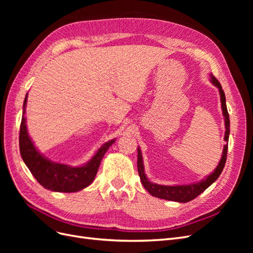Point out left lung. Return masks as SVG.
<instances>
[{
  "label": "left lung",
  "mask_w": 253,
  "mask_h": 253,
  "mask_svg": "<svg viewBox=\"0 0 253 253\" xmlns=\"http://www.w3.org/2000/svg\"><path fill=\"white\" fill-rule=\"evenodd\" d=\"M211 82L214 86H216L219 91L220 96V102H221V111H223V116L225 118V141L228 142L229 140V133H230V120H229V114L227 111V105H226V97L223 88H221L220 83L217 81V79L214 77L212 74H210ZM227 151H228V143L224 145L223 154H221V158L217 167L215 168L211 174L206 176L204 179L198 182L190 183V185H177V186H164V185H158V183H154L148 179L147 175L144 173V166H143V159L141 150L138 148V158H137V168H138V173L140 176V180L144 189L148 191V192L152 195L158 198H162V200L167 201H173V202H178V203H188L190 201L194 200L204 191L210 187L212 183L215 181L223 171L226 159H227Z\"/></svg>",
  "instance_id": "left-lung-1"
}]
</instances>
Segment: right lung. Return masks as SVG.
<instances>
[{
    "label": "right lung",
    "instance_id": "obj_1",
    "mask_svg": "<svg viewBox=\"0 0 253 253\" xmlns=\"http://www.w3.org/2000/svg\"><path fill=\"white\" fill-rule=\"evenodd\" d=\"M26 103L27 94L24 103H23V116L20 126V153L23 162L25 163L34 177L41 186L53 191V192H77V191L89 186L95 178L106 151L116 139H112L103 143L85 165L72 167L64 164L53 163L38 151L28 135L26 118L24 116Z\"/></svg>",
    "mask_w": 253,
    "mask_h": 253
}]
</instances>
